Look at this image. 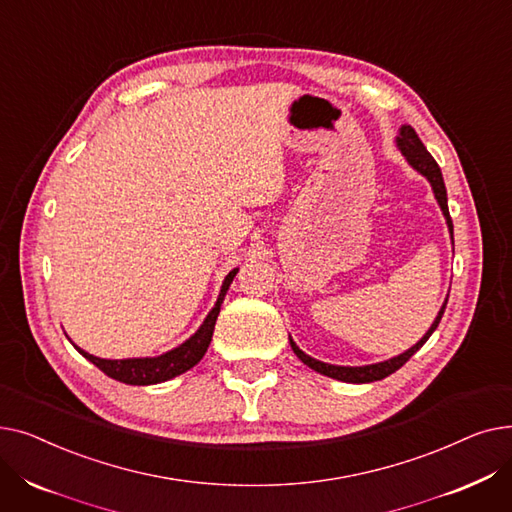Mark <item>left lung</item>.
I'll return each mask as SVG.
<instances>
[{"instance_id":"1","label":"left lung","mask_w":512,"mask_h":512,"mask_svg":"<svg viewBox=\"0 0 512 512\" xmlns=\"http://www.w3.org/2000/svg\"><path fill=\"white\" fill-rule=\"evenodd\" d=\"M396 147L400 149V153L405 155V159L409 161V164L429 180V184H432V191L436 195V201L444 213L446 218V224H448V230H450V236H452V220H450V213H448V197H446V186H444V178H442V172H440V166L436 164V159L429 155V151L425 149V145L421 143V139L417 137V132L413 126H400L398 130V137H396ZM446 303H448V297L442 305V309L438 311V317L434 319L432 328H429L425 332V336L415 344L411 346L409 351H405L398 357H392L388 361H382V363H373V365H363V367H342V365H330V363H324V361H317L309 355H305L301 348L294 344V340L290 338V346L294 355H297L307 367L315 369L317 373L321 375H328V378H334V380H340V382H348V384H367V382H378V380H384L388 378L390 373H394L396 369H400L402 365H405L419 348L427 342V338L434 334V330L438 328L440 319L444 315V309H446Z\"/></svg>"}]
</instances>
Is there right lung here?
Returning <instances> with one entry per match:
<instances>
[{"instance_id": "right-lung-1", "label": "right lung", "mask_w": 512, "mask_h": 512, "mask_svg": "<svg viewBox=\"0 0 512 512\" xmlns=\"http://www.w3.org/2000/svg\"><path fill=\"white\" fill-rule=\"evenodd\" d=\"M236 272H238V267L224 278L218 303L213 305V309L205 317L201 328L191 338L184 340L180 346L172 348V351H168L164 355L139 357V359H99V357L89 355L87 351H83V348H78L76 344H74V348L87 361H91L95 367H99L105 375H110L112 380H118L122 384L151 386V384L168 382V380L176 378V375L195 367L203 359V355L207 353V346L211 342L213 328H215V319H218V315H220L222 301L226 297V292H228Z\"/></svg>"}]
</instances>
